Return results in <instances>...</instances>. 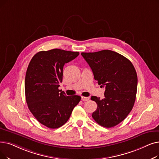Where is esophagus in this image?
Here are the masks:
<instances>
[{"mask_svg": "<svg viewBox=\"0 0 159 159\" xmlns=\"http://www.w3.org/2000/svg\"><path fill=\"white\" fill-rule=\"evenodd\" d=\"M81 99L82 101H88L89 99V97H84V96H82L81 97Z\"/></svg>", "mask_w": 159, "mask_h": 159, "instance_id": "esophagus-1", "label": "esophagus"}]
</instances>
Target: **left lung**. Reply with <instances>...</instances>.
<instances>
[{
	"mask_svg": "<svg viewBox=\"0 0 159 159\" xmlns=\"http://www.w3.org/2000/svg\"><path fill=\"white\" fill-rule=\"evenodd\" d=\"M81 55L91 67L95 80L105 88L104 99L91 97L98 105L92 118L102 127H114L125 119L134 106L138 84L134 67L127 58L110 50Z\"/></svg>",
	"mask_w": 159,
	"mask_h": 159,
	"instance_id": "obj_1",
	"label": "left lung"
}]
</instances>
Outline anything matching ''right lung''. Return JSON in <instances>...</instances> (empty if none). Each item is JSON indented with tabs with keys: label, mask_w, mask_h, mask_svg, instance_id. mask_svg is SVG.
Returning a JSON list of instances; mask_svg holds the SVG:
<instances>
[{
	"label": "right lung",
	"mask_w": 159,
	"mask_h": 159,
	"mask_svg": "<svg viewBox=\"0 0 159 159\" xmlns=\"http://www.w3.org/2000/svg\"><path fill=\"white\" fill-rule=\"evenodd\" d=\"M79 52L58 49L40 51L32 57L27 68L25 89L27 105L35 118L50 129L65 124L81 99L60 91L65 64L79 56Z\"/></svg>",
	"instance_id": "obj_1"
}]
</instances>
